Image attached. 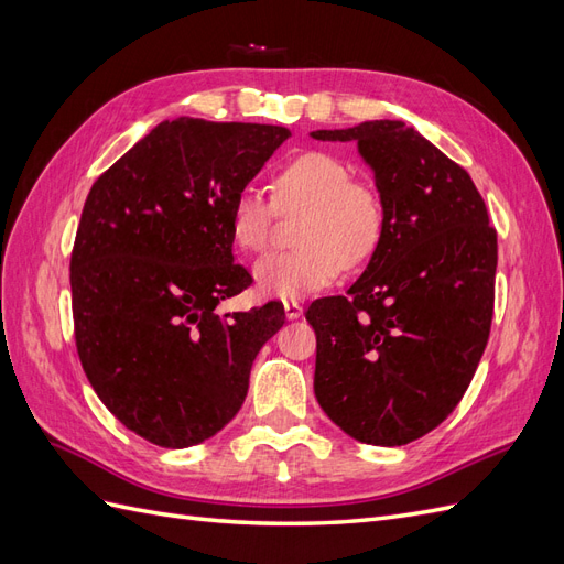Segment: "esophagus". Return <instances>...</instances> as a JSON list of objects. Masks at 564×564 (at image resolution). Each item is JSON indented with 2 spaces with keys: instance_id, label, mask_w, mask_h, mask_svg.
Listing matches in <instances>:
<instances>
[{
  "instance_id": "34e87169",
  "label": "esophagus",
  "mask_w": 564,
  "mask_h": 564,
  "mask_svg": "<svg viewBox=\"0 0 564 564\" xmlns=\"http://www.w3.org/2000/svg\"><path fill=\"white\" fill-rule=\"evenodd\" d=\"M286 319H299L303 315V305L299 301H284Z\"/></svg>"
}]
</instances>
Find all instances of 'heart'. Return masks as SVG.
I'll use <instances>...</instances> for the list:
<instances>
[{
	"label": "heart",
	"instance_id": "heart-1",
	"mask_svg": "<svg viewBox=\"0 0 564 564\" xmlns=\"http://www.w3.org/2000/svg\"><path fill=\"white\" fill-rule=\"evenodd\" d=\"M278 214H301L292 251L270 253L253 268L263 296L296 301L332 284L340 268H357L379 251L386 232V207L377 187L352 178V166L334 152H301L278 169L270 197L242 187L230 207L235 245L261 253Z\"/></svg>",
	"mask_w": 564,
	"mask_h": 564
}]
</instances>
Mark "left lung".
Listing matches in <instances>:
<instances>
[{"label": "left lung", "mask_w": 564, "mask_h": 564, "mask_svg": "<svg viewBox=\"0 0 564 564\" xmlns=\"http://www.w3.org/2000/svg\"><path fill=\"white\" fill-rule=\"evenodd\" d=\"M357 141L386 207V232L346 296L311 303L315 398L340 431L400 447L431 433L468 390L485 352L497 230L464 166L404 122L313 131Z\"/></svg>", "instance_id": "1"}]
</instances>
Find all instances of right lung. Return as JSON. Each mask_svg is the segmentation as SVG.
I'll list each match as a JSON object with an SVG mask.
<instances>
[{"label":"right lung","mask_w":564,"mask_h":564,"mask_svg":"<svg viewBox=\"0 0 564 564\" xmlns=\"http://www.w3.org/2000/svg\"><path fill=\"white\" fill-rule=\"evenodd\" d=\"M289 135L166 119L84 202L70 256L77 355L110 414L152 445L193 447L224 429L284 324L278 301L232 315L216 305L253 282L232 261V199Z\"/></svg>","instance_id":"right-lung-1"}]
</instances>
